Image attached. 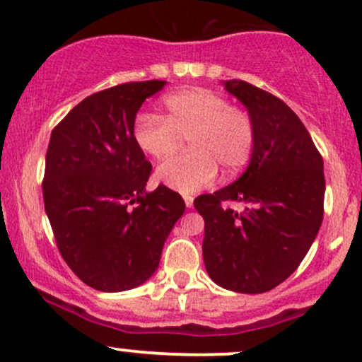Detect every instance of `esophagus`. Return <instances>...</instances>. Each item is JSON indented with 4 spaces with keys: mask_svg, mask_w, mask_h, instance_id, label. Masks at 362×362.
Here are the masks:
<instances>
[{
    "mask_svg": "<svg viewBox=\"0 0 362 362\" xmlns=\"http://www.w3.org/2000/svg\"><path fill=\"white\" fill-rule=\"evenodd\" d=\"M184 201H185V206L189 207V209L194 206V197H192V195H184Z\"/></svg>",
    "mask_w": 362,
    "mask_h": 362,
    "instance_id": "esophagus-1",
    "label": "esophagus"
}]
</instances>
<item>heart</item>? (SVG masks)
<instances>
[{
    "mask_svg": "<svg viewBox=\"0 0 362 362\" xmlns=\"http://www.w3.org/2000/svg\"><path fill=\"white\" fill-rule=\"evenodd\" d=\"M163 117L139 114L134 141L146 155L167 160L189 139L192 151L161 165L156 178L168 189L194 194L223 175L238 173L250 161L255 148V124L248 112L231 107L221 95L192 88L168 95L161 103Z\"/></svg>",
    "mask_w": 362,
    "mask_h": 362,
    "instance_id": "b5f03b06",
    "label": "heart"
}]
</instances>
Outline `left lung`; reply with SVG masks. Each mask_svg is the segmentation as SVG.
<instances>
[{"label":"left lung","mask_w":362,"mask_h":362,"mask_svg":"<svg viewBox=\"0 0 362 362\" xmlns=\"http://www.w3.org/2000/svg\"><path fill=\"white\" fill-rule=\"evenodd\" d=\"M224 90L247 107L255 148L238 180L199 195L202 257L216 284L235 293H267L298 269L323 219V160L310 132L281 98L242 80ZM224 200L245 202L238 215Z\"/></svg>","instance_id":"1"}]
</instances>
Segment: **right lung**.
I'll use <instances>...</instances> for the list:
<instances>
[{"instance_id": "right-lung-1", "label": "right lung", "mask_w": 362, "mask_h": 362, "mask_svg": "<svg viewBox=\"0 0 362 362\" xmlns=\"http://www.w3.org/2000/svg\"><path fill=\"white\" fill-rule=\"evenodd\" d=\"M167 81H134L90 95L54 127L44 206L69 269L90 288L119 293L155 274L185 211L165 185L146 192L151 163L134 141L136 114Z\"/></svg>"}]
</instances>
